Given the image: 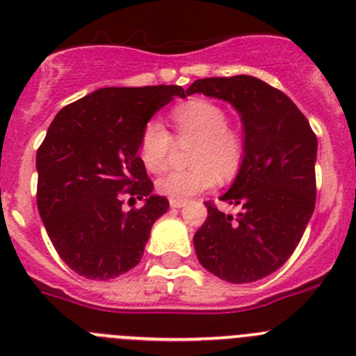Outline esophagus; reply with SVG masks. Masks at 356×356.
<instances>
[{
	"instance_id": "obj_1",
	"label": "esophagus",
	"mask_w": 356,
	"mask_h": 356,
	"mask_svg": "<svg viewBox=\"0 0 356 356\" xmlns=\"http://www.w3.org/2000/svg\"><path fill=\"white\" fill-rule=\"evenodd\" d=\"M188 204V200H179V199H170V206H172V208H175V209H179V208H182V206H186Z\"/></svg>"
}]
</instances>
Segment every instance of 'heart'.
<instances>
[{
	"instance_id": "obj_1",
	"label": "heart",
	"mask_w": 356,
	"mask_h": 356,
	"mask_svg": "<svg viewBox=\"0 0 356 356\" xmlns=\"http://www.w3.org/2000/svg\"><path fill=\"white\" fill-rule=\"evenodd\" d=\"M179 141H195L186 170H172L157 179L159 193L170 199L186 200L213 188L218 177L229 181L242 166L245 143L242 134L227 125L224 107L211 100L193 98L172 111ZM174 152V138L159 120L145 125L140 140V157L150 172H161Z\"/></svg>"
}]
</instances>
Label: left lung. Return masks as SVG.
<instances>
[{
  "instance_id": "8db88e82",
  "label": "left lung",
  "mask_w": 356,
  "mask_h": 356,
  "mask_svg": "<svg viewBox=\"0 0 356 356\" xmlns=\"http://www.w3.org/2000/svg\"><path fill=\"white\" fill-rule=\"evenodd\" d=\"M202 92L231 104L243 125L242 166L220 200L236 218L208 206L193 236L197 258L229 283H252L276 272L296 251L315 208L317 138L305 114L280 89L249 75L195 80Z\"/></svg>"
}]
</instances>
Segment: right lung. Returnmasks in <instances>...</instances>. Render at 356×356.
Here are the masks:
<instances>
[{
  "mask_svg": "<svg viewBox=\"0 0 356 356\" xmlns=\"http://www.w3.org/2000/svg\"><path fill=\"white\" fill-rule=\"evenodd\" d=\"M186 98L181 86L104 88L58 111L37 150V208L70 268L105 281L143 258L154 222L168 211L154 195L140 140L154 114ZM145 200L125 210L122 199Z\"/></svg>",
  "mask_w": 356,
  "mask_h": 356,
  "instance_id": "1",
  "label": "right lung"
}]
</instances>
